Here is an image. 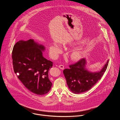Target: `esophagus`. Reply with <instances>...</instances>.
<instances>
[{"mask_svg":"<svg viewBox=\"0 0 120 120\" xmlns=\"http://www.w3.org/2000/svg\"><path fill=\"white\" fill-rule=\"evenodd\" d=\"M59 67L61 69H62V70H63L64 68V65H63V64H60V65H59Z\"/></svg>","mask_w":120,"mask_h":120,"instance_id":"34e87169","label":"esophagus"}]
</instances>
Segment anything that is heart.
<instances>
[{"label":"heart","instance_id":"heart-1","mask_svg":"<svg viewBox=\"0 0 120 120\" xmlns=\"http://www.w3.org/2000/svg\"><path fill=\"white\" fill-rule=\"evenodd\" d=\"M50 53L53 56H56L62 51V49L58 44L53 43L49 47ZM82 56V53L78 51H74L71 54V58L74 60H78L80 59Z\"/></svg>","mask_w":120,"mask_h":120}]
</instances>
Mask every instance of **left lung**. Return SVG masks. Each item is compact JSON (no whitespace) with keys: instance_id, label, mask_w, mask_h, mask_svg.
Returning a JSON list of instances; mask_svg holds the SVG:
<instances>
[{"instance_id":"1","label":"left lung","mask_w":120,"mask_h":120,"mask_svg":"<svg viewBox=\"0 0 120 120\" xmlns=\"http://www.w3.org/2000/svg\"><path fill=\"white\" fill-rule=\"evenodd\" d=\"M108 63L109 60L100 72L94 73H90L85 69L86 61L84 58L69 65V69H65L63 71L69 89L76 94L90 90L103 76Z\"/></svg>"}]
</instances>
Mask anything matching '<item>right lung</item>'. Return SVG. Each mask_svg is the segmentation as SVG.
I'll return each instance as SVG.
<instances>
[{
  "label": "right lung",
  "mask_w": 120,
  "mask_h": 120,
  "mask_svg": "<svg viewBox=\"0 0 120 120\" xmlns=\"http://www.w3.org/2000/svg\"><path fill=\"white\" fill-rule=\"evenodd\" d=\"M44 49L32 39L20 40L14 45L12 52L14 72L19 73V79L28 90L38 95L47 94L52 85L48 70L53 62L43 56Z\"/></svg>",
  "instance_id": "add662e5"
}]
</instances>
